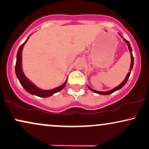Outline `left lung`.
<instances>
[{"mask_svg": "<svg viewBox=\"0 0 149 149\" xmlns=\"http://www.w3.org/2000/svg\"><path fill=\"white\" fill-rule=\"evenodd\" d=\"M124 40H125V42H127V44L128 45V47H129V51H130V53H131V67H130V71H131V69H132L133 67V62H134V60H133V54H132V49H131V45H130V43H129V41L126 40V39H124ZM130 74H131V71H130V72H129V73H128L127 76V77H126L125 79V80H124L123 82H122V83L120 84L119 86H116V88H113V89L110 90V91H95V90H94V89H92L91 88L88 87H88L89 88V89L91 90V91H92L93 92H94V93H98V94H101V95H109V94H111V93H113V92L116 91H118V90H119V89H120V88H121L123 87V86L125 85V84L127 83V82L128 79H129V76H130Z\"/></svg>", "mask_w": 149, "mask_h": 149, "instance_id": "left-lung-1", "label": "left lung"}]
</instances>
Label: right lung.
I'll return each instance as SVG.
<instances>
[{"mask_svg":"<svg viewBox=\"0 0 149 149\" xmlns=\"http://www.w3.org/2000/svg\"><path fill=\"white\" fill-rule=\"evenodd\" d=\"M29 36L27 38V40H25L23 44L20 45V47L18 49V53H17L16 56V67H15V71H16V74L17 78H18V80H19L20 83L21 84V85L23 86V88L26 90L27 92H29V93L32 94V95H37L38 97H47L49 96H51L53 94L57 93V92L61 91L63 88L65 87L66 83H67V80L65 81V82L63 85L58 86L57 88H54V89L51 90H42L40 88H38L37 86H36L34 84L31 83L28 79L26 78L24 76L23 71L22 70L21 67V61H22V50L23 48L24 44L27 42L28 39H29Z\"/></svg>","mask_w":149,"mask_h":149,"instance_id":"add662e5","label":"right lung"}]
</instances>
